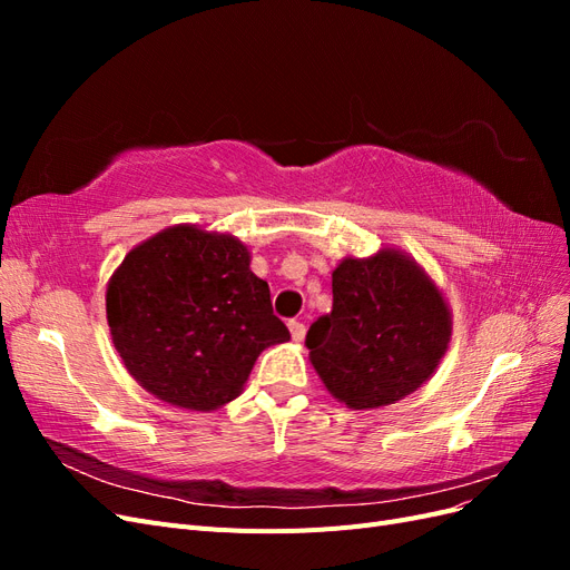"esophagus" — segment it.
Masks as SVG:
<instances>
[{"label": "esophagus", "instance_id": "1", "mask_svg": "<svg viewBox=\"0 0 570 570\" xmlns=\"http://www.w3.org/2000/svg\"><path fill=\"white\" fill-rule=\"evenodd\" d=\"M289 335L295 342H302L304 335H306V325L299 323V321H289Z\"/></svg>", "mask_w": 570, "mask_h": 570}]
</instances>
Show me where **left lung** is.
<instances>
[{
  "label": "left lung",
  "instance_id": "obj_1",
  "mask_svg": "<svg viewBox=\"0 0 570 570\" xmlns=\"http://www.w3.org/2000/svg\"><path fill=\"white\" fill-rule=\"evenodd\" d=\"M452 308L425 268L402 249L344 256L333 271V312L306 333L308 361L337 402L354 411L404 400L450 350Z\"/></svg>",
  "mask_w": 570,
  "mask_h": 570
}]
</instances>
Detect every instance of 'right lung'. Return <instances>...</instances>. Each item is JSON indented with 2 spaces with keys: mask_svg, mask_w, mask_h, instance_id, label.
Masks as SVG:
<instances>
[{
  "mask_svg": "<svg viewBox=\"0 0 570 570\" xmlns=\"http://www.w3.org/2000/svg\"><path fill=\"white\" fill-rule=\"evenodd\" d=\"M230 233L178 223L132 247L107 285V321L126 371L157 400L216 411L237 400L271 344L289 340L268 283Z\"/></svg>",
  "mask_w": 570,
  "mask_h": 570,
  "instance_id": "1",
  "label": "right lung"
}]
</instances>
